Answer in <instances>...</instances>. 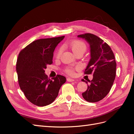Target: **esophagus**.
I'll return each instance as SVG.
<instances>
[{
  "instance_id": "esophagus-1",
  "label": "esophagus",
  "mask_w": 134,
  "mask_h": 134,
  "mask_svg": "<svg viewBox=\"0 0 134 134\" xmlns=\"http://www.w3.org/2000/svg\"><path fill=\"white\" fill-rule=\"evenodd\" d=\"M67 80L68 81H69V82L74 81H75V80H74V79H71V78H70V77L67 78Z\"/></svg>"
}]
</instances>
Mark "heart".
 Wrapping results in <instances>:
<instances>
[{
	"mask_svg": "<svg viewBox=\"0 0 134 134\" xmlns=\"http://www.w3.org/2000/svg\"><path fill=\"white\" fill-rule=\"evenodd\" d=\"M69 46L70 49L73 51L74 53L77 54L79 53H84L87 49V45L83 41L81 40H75L70 43ZM62 53V48H59L55 53L56 58H59ZM64 72L67 74L73 76L75 75V70L72 67H67L64 69Z\"/></svg>",
	"mask_w": 134,
	"mask_h": 134,
	"instance_id": "b5f03b06",
	"label": "heart"
}]
</instances>
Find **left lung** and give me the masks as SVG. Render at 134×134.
Instances as JSON below:
<instances>
[{
    "mask_svg": "<svg viewBox=\"0 0 134 134\" xmlns=\"http://www.w3.org/2000/svg\"><path fill=\"white\" fill-rule=\"evenodd\" d=\"M85 38L90 44L91 59L84 74H93V79L89 80L87 91L83 97L90 102H96L106 96L111 90L116 75V62L114 54L109 44L97 36L85 33L77 36Z\"/></svg>",
    "mask_w": 134,
    "mask_h": 134,
    "instance_id": "1",
    "label": "left lung"
}]
</instances>
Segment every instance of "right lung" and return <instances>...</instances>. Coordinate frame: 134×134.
Masks as SVG:
<instances>
[{
    "label": "right lung",
    "mask_w": 134,
    "mask_h": 134,
    "mask_svg": "<svg viewBox=\"0 0 134 134\" xmlns=\"http://www.w3.org/2000/svg\"><path fill=\"white\" fill-rule=\"evenodd\" d=\"M64 37L37 40L19 54L16 63L19 85L26 98L36 106L51 104L66 81L62 75L49 79L44 74L46 66L53 63L55 49Z\"/></svg>",
    "instance_id": "1"
}]
</instances>
